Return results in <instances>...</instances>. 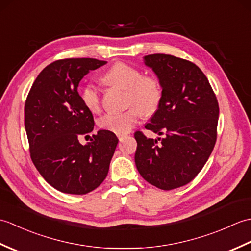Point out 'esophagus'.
<instances>
[{"label":"esophagus","mask_w":251,"mask_h":251,"mask_svg":"<svg viewBox=\"0 0 251 251\" xmlns=\"http://www.w3.org/2000/svg\"><path fill=\"white\" fill-rule=\"evenodd\" d=\"M124 137H125V135H121V136H119V140H120V141H123V139H124Z\"/></svg>","instance_id":"34e87169"}]
</instances>
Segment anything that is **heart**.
<instances>
[{
    "mask_svg": "<svg viewBox=\"0 0 251 251\" xmlns=\"http://www.w3.org/2000/svg\"><path fill=\"white\" fill-rule=\"evenodd\" d=\"M102 82L110 86H116L127 90V100L130 109L124 112H109L99 119L100 128L114 132L116 135H125L129 132L138 120L141 112L145 115L155 113L163 98L162 85L158 79L151 75H143L142 72L124 62H117L106 71ZM81 97L86 108L92 112L100 109L99 89L93 84L85 85L82 88Z\"/></svg>",
    "mask_w": 251,
    "mask_h": 251,
    "instance_id": "obj_1",
    "label": "heart"
}]
</instances>
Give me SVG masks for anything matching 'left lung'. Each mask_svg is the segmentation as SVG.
Returning <instances> with one entry per match:
<instances>
[{"label": "left lung", "instance_id": "1", "mask_svg": "<svg viewBox=\"0 0 251 251\" xmlns=\"http://www.w3.org/2000/svg\"><path fill=\"white\" fill-rule=\"evenodd\" d=\"M143 61L163 89L161 104L146 128L164 137L151 139L136 131L135 163L149 183L177 189L196 177L214 150L219 104L206 75L193 62L165 54L145 56Z\"/></svg>", "mask_w": 251, "mask_h": 251}]
</instances>
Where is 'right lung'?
Listing matches in <instances>:
<instances>
[{
	"instance_id": "1",
	"label": "right lung",
	"mask_w": 251,
	"mask_h": 251,
	"mask_svg": "<svg viewBox=\"0 0 251 251\" xmlns=\"http://www.w3.org/2000/svg\"><path fill=\"white\" fill-rule=\"evenodd\" d=\"M105 63L93 58L54 61L37 75L25 100L31 159L42 177L62 193L82 195L98 188L119 142L109 130H99L85 146L78 141L95 125L77 93L78 84Z\"/></svg>"
}]
</instances>
